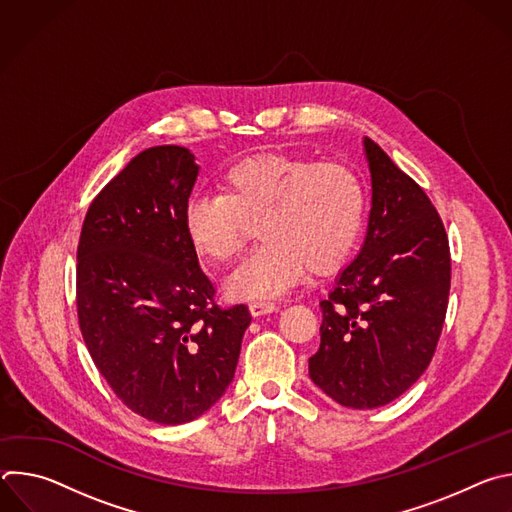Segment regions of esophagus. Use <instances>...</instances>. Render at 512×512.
<instances>
[{"instance_id": "34e87169", "label": "esophagus", "mask_w": 512, "mask_h": 512, "mask_svg": "<svg viewBox=\"0 0 512 512\" xmlns=\"http://www.w3.org/2000/svg\"><path fill=\"white\" fill-rule=\"evenodd\" d=\"M249 312H251V316L259 318V316L277 312V304H273V302H253V304L249 306Z\"/></svg>"}]
</instances>
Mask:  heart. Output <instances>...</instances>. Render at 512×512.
Returning <instances> with one entry per match:
<instances>
[{
  "mask_svg": "<svg viewBox=\"0 0 512 512\" xmlns=\"http://www.w3.org/2000/svg\"><path fill=\"white\" fill-rule=\"evenodd\" d=\"M223 194H194L184 233L196 257L227 265L257 229L261 247L227 279L233 300H271L304 279L330 273L354 251L364 223V188L340 164L257 154L221 176Z\"/></svg>",
  "mask_w": 512,
  "mask_h": 512,
  "instance_id": "1",
  "label": "heart"
}]
</instances>
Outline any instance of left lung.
Instances as JSON below:
<instances>
[{"label": "left lung", "mask_w": 512, "mask_h": 512, "mask_svg": "<svg viewBox=\"0 0 512 512\" xmlns=\"http://www.w3.org/2000/svg\"><path fill=\"white\" fill-rule=\"evenodd\" d=\"M371 172L367 235L320 302V348L310 379L352 409H377L427 369L450 296V247L427 194L362 137Z\"/></svg>", "instance_id": "8db88e82"}]
</instances>
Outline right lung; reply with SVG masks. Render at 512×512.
I'll return each instance as SVG.
<instances>
[{
	"label": "right lung",
	"instance_id": "1",
	"mask_svg": "<svg viewBox=\"0 0 512 512\" xmlns=\"http://www.w3.org/2000/svg\"><path fill=\"white\" fill-rule=\"evenodd\" d=\"M200 166L180 145L137 154L93 200L77 251L85 344L137 415L178 425L204 415L235 379L247 306L221 310L184 233Z\"/></svg>",
	"mask_w": 512,
	"mask_h": 512
}]
</instances>
